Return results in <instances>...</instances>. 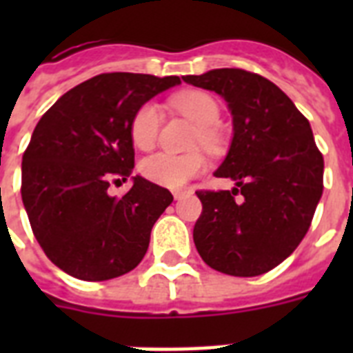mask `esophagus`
<instances>
[{"instance_id":"1","label":"esophagus","mask_w":353,"mask_h":353,"mask_svg":"<svg viewBox=\"0 0 353 353\" xmlns=\"http://www.w3.org/2000/svg\"><path fill=\"white\" fill-rule=\"evenodd\" d=\"M187 190H176V192H174V198L176 199H181V198H185V196H187Z\"/></svg>"}]
</instances>
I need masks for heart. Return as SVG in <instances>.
Returning <instances> with one entry per match:
<instances>
[{
    "label": "heart",
    "mask_w": 353,
    "mask_h": 353,
    "mask_svg": "<svg viewBox=\"0 0 353 353\" xmlns=\"http://www.w3.org/2000/svg\"><path fill=\"white\" fill-rule=\"evenodd\" d=\"M172 104L177 112L194 121L199 126L198 143L205 148L216 150L220 146L221 108L214 97L205 91H183L172 97ZM161 128V110L154 102H144L135 110L130 121L132 143L141 150L152 148L157 141ZM207 168V159L201 154L176 155L159 152L146 157L141 163V172L148 181L166 188H181L190 179L199 176Z\"/></svg>",
    "instance_id": "obj_1"
}]
</instances>
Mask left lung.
<instances>
[{
  "label": "left lung",
  "instance_id": "1",
  "mask_svg": "<svg viewBox=\"0 0 353 353\" xmlns=\"http://www.w3.org/2000/svg\"><path fill=\"white\" fill-rule=\"evenodd\" d=\"M183 80L223 97L234 124L214 176L231 177L236 187L196 192L203 205L194 225L196 249L220 273H268L299 247L323 196L324 159L312 126L279 85L245 69Z\"/></svg>",
  "mask_w": 353,
  "mask_h": 353
}]
</instances>
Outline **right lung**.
I'll return each instance as SVG.
<instances>
[{
    "instance_id": "right-lung-1",
    "label": "right lung",
    "mask_w": 353,
    "mask_h": 353,
    "mask_svg": "<svg viewBox=\"0 0 353 353\" xmlns=\"http://www.w3.org/2000/svg\"><path fill=\"white\" fill-rule=\"evenodd\" d=\"M179 77L102 73L74 85L38 121L21 161V199L36 240L57 268L80 280L117 279L141 263L150 232L174 196L133 172L130 121Z\"/></svg>"
}]
</instances>
